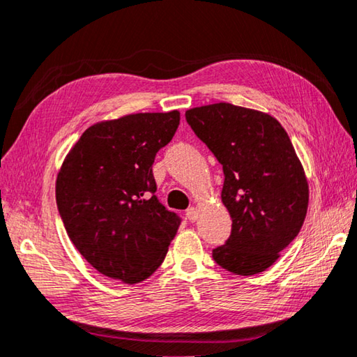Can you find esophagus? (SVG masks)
Here are the masks:
<instances>
[{"label":"esophagus","mask_w":357,"mask_h":357,"mask_svg":"<svg viewBox=\"0 0 357 357\" xmlns=\"http://www.w3.org/2000/svg\"><path fill=\"white\" fill-rule=\"evenodd\" d=\"M186 217H188V220L191 221V223H195V221L197 220V208L196 207H190L188 210H186Z\"/></svg>","instance_id":"obj_1"}]
</instances>
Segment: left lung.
Masks as SVG:
<instances>
[{
  "label": "left lung",
  "mask_w": 357,
  "mask_h": 357,
  "mask_svg": "<svg viewBox=\"0 0 357 357\" xmlns=\"http://www.w3.org/2000/svg\"><path fill=\"white\" fill-rule=\"evenodd\" d=\"M186 121L223 166L221 201L232 218L218 266L264 272L294 241L308 207V182L288 132L268 114L229 102L186 110Z\"/></svg>",
  "instance_id": "obj_1"
}]
</instances>
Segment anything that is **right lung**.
<instances>
[{
    "label": "right lung",
    "instance_id": "1",
    "mask_svg": "<svg viewBox=\"0 0 357 357\" xmlns=\"http://www.w3.org/2000/svg\"><path fill=\"white\" fill-rule=\"evenodd\" d=\"M178 123V110L99 121L64 158L58 212L74 247L102 275L140 283L165 261L180 218L155 196L151 166Z\"/></svg>",
    "mask_w": 357,
    "mask_h": 357
}]
</instances>
